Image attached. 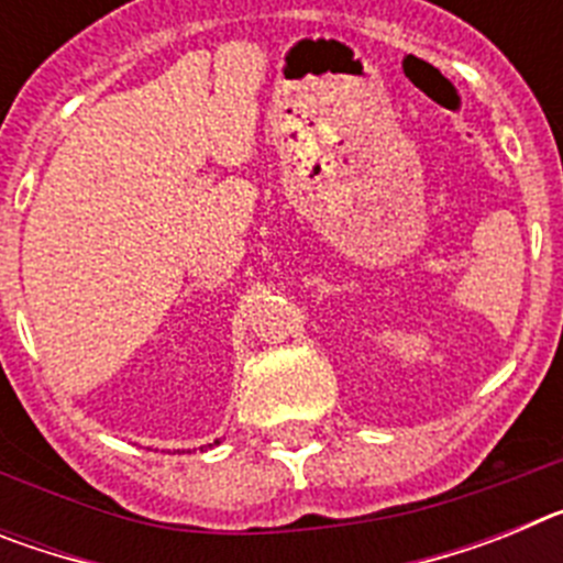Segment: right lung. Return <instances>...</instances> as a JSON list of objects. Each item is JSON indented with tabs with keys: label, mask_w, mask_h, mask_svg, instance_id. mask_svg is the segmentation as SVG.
Wrapping results in <instances>:
<instances>
[{
	"label": "right lung",
	"mask_w": 563,
	"mask_h": 563,
	"mask_svg": "<svg viewBox=\"0 0 563 563\" xmlns=\"http://www.w3.org/2000/svg\"><path fill=\"white\" fill-rule=\"evenodd\" d=\"M217 442H220V440H217ZM217 442H213V445H217Z\"/></svg>",
	"instance_id": "obj_1"
}]
</instances>
